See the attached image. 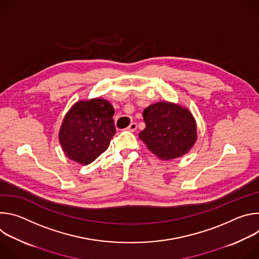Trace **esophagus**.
<instances>
[{
  "label": "esophagus",
  "mask_w": 259,
  "mask_h": 259,
  "mask_svg": "<svg viewBox=\"0 0 259 259\" xmlns=\"http://www.w3.org/2000/svg\"><path fill=\"white\" fill-rule=\"evenodd\" d=\"M136 129H137V124H136V123H131V124L127 127V130H128V131H132V132L135 131Z\"/></svg>",
  "instance_id": "1"
}]
</instances>
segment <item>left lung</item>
<instances>
[{
  "label": "left lung",
  "instance_id": "8db88e82",
  "mask_svg": "<svg viewBox=\"0 0 259 259\" xmlns=\"http://www.w3.org/2000/svg\"><path fill=\"white\" fill-rule=\"evenodd\" d=\"M145 128L139 133L149 150L164 160L186 155L197 140V126L187 108L158 102L143 110Z\"/></svg>",
  "mask_w": 259,
  "mask_h": 259
}]
</instances>
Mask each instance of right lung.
Returning a JSON list of instances; mask_svg holds the SVG:
<instances>
[{
    "mask_svg": "<svg viewBox=\"0 0 259 259\" xmlns=\"http://www.w3.org/2000/svg\"><path fill=\"white\" fill-rule=\"evenodd\" d=\"M113 105L104 99L79 101L66 114L59 132L65 155L80 164H90L109 145L116 133Z\"/></svg>",
    "mask_w": 259,
    "mask_h": 259,
    "instance_id": "obj_1",
    "label": "right lung"
}]
</instances>
